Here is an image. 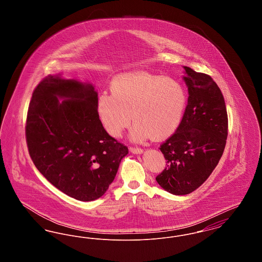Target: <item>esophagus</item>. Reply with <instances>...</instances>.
<instances>
[{"mask_svg": "<svg viewBox=\"0 0 262 262\" xmlns=\"http://www.w3.org/2000/svg\"><path fill=\"white\" fill-rule=\"evenodd\" d=\"M129 150L134 154H141V153H143V150L141 149V148H137H137L136 147H132Z\"/></svg>", "mask_w": 262, "mask_h": 262, "instance_id": "1", "label": "esophagus"}]
</instances>
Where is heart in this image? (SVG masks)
<instances>
[{
    "instance_id": "obj_1",
    "label": "heart",
    "mask_w": 262,
    "mask_h": 262,
    "mask_svg": "<svg viewBox=\"0 0 262 262\" xmlns=\"http://www.w3.org/2000/svg\"><path fill=\"white\" fill-rule=\"evenodd\" d=\"M187 103V91L180 81L137 71L113 79L111 94L104 92L98 97L97 111L113 137H121L133 120L134 141L150 137L162 140L174 135L182 124Z\"/></svg>"
}]
</instances>
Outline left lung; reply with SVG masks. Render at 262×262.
<instances>
[{
    "mask_svg": "<svg viewBox=\"0 0 262 262\" xmlns=\"http://www.w3.org/2000/svg\"><path fill=\"white\" fill-rule=\"evenodd\" d=\"M188 92L182 124L160 147L166 168L156 177L174 195L195 190L208 179L223 154L228 116L223 94L211 76L184 67Z\"/></svg>",
    "mask_w": 262,
    "mask_h": 262,
    "instance_id": "obj_1",
    "label": "left lung"
}]
</instances>
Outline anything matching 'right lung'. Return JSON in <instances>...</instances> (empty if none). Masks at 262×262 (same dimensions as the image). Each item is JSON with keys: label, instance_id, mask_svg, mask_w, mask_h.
Listing matches in <instances>:
<instances>
[{"label": "right lung", "instance_id": "obj_1", "mask_svg": "<svg viewBox=\"0 0 262 262\" xmlns=\"http://www.w3.org/2000/svg\"><path fill=\"white\" fill-rule=\"evenodd\" d=\"M90 82L49 75L35 88L26 120V141L38 171L67 195L101 198L117 174L127 147L105 130Z\"/></svg>", "mask_w": 262, "mask_h": 262}]
</instances>
